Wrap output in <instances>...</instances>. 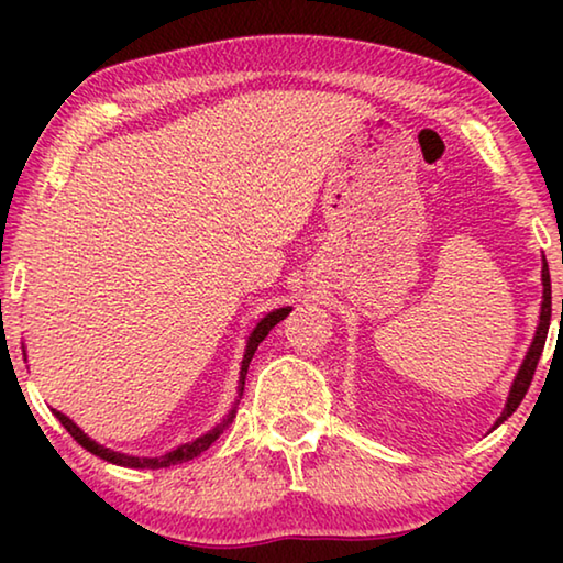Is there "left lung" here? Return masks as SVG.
<instances>
[{"mask_svg": "<svg viewBox=\"0 0 563 563\" xmlns=\"http://www.w3.org/2000/svg\"><path fill=\"white\" fill-rule=\"evenodd\" d=\"M541 283H544V302H541V316H539V328H537V338H533L531 347L527 352V360H523V365L519 369L517 379H514L511 385V393L507 399V407H504L501 417L497 419V424H501L504 419L514 415V409L521 405L523 395H527V389L533 379V373H537V365H539V357L541 352H544V342H547V332H549V322H551V278H549V265L544 261V268H541Z\"/></svg>", "mask_w": 563, "mask_h": 563, "instance_id": "1", "label": "left lung"}]
</instances>
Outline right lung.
<instances>
[{"instance_id": "obj_1", "label": "right lung", "mask_w": 563, "mask_h": 563, "mask_svg": "<svg viewBox=\"0 0 563 563\" xmlns=\"http://www.w3.org/2000/svg\"><path fill=\"white\" fill-rule=\"evenodd\" d=\"M288 312H290V308H280V310H273L271 316H265L261 322H258V328L253 330V335L247 338V347H245V355H243V365H241V397H243V389H245V375H247V365H251V360H253V355H255V350H258V345L261 342L265 340V335H268V332L278 325V322L283 320V318H288ZM54 415L59 417V422L66 427V432H69L76 442H79L84 450H89L91 454H97V456H101V460H107V462H113V464H121V466H131V470H164V466H174V464H184V462H190L194 460V456H198V454H203L208 446H211L218 437L223 434V430H228V427H231V422L235 419V409H231V415H228L221 424L216 427L213 432H208V434H203V437H198L196 442H190V444H184V446H178V450H174V452H168V454H164V456H154V460H148V456H129V454H121V452H113V450H107V446H101V444H97L91 440V437H87L84 434L79 427H76L69 417L66 415H62V412H56L54 409Z\"/></svg>"}]
</instances>
